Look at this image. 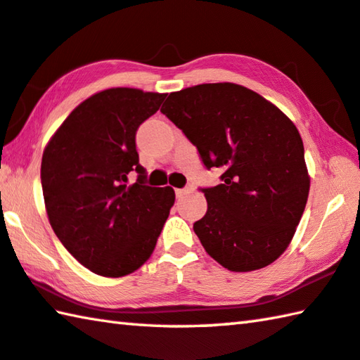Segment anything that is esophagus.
Wrapping results in <instances>:
<instances>
[{
  "mask_svg": "<svg viewBox=\"0 0 360 360\" xmlns=\"http://www.w3.org/2000/svg\"><path fill=\"white\" fill-rule=\"evenodd\" d=\"M187 192V188H176V197H182Z\"/></svg>",
  "mask_w": 360,
  "mask_h": 360,
  "instance_id": "obj_1",
  "label": "esophagus"
}]
</instances>
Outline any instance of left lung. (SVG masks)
Instances as JSON below:
<instances>
[{"label":"left lung","mask_w":360,"mask_h":360,"mask_svg":"<svg viewBox=\"0 0 360 360\" xmlns=\"http://www.w3.org/2000/svg\"><path fill=\"white\" fill-rule=\"evenodd\" d=\"M160 112L197 146L221 184L201 188L205 217L193 224L205 250L234 272L261 269L296 233L310 191L304 143L286 115L234 83L172 93Z\"/></svg>","instance_id":"1"}]
</instances>
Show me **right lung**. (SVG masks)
Here are the masks:
<instances>
[{
	"mask_svg": "<svg viewBox=\"0 0 360 360\" xmlns=\"http://www.w3.org/2000/svg\"><path fill=\"white\" fill-rule=\"evenodd\" d=\"M167 94L101 91L82 102L42 155L41 182L50 225L78 263L122 277L151 257L174 202L172 187L146 186L136 130ZM139 174L134 185L129 174Z\"/></svg>",
	"mask_w": 360,
	"mask_h": 360,
	"instance_id": "add662e5",
	"label": "right lung"
}]
</instances>
